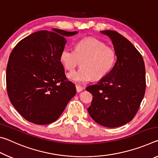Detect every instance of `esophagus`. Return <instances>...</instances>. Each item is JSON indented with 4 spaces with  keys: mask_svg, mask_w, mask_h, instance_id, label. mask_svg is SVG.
<instances>
[{
    "mask_svg": "<svg viewBox=\"0 0 158 158\" xmlns=\"http://www.w3.org/2000/svg\"><path fill=\"white\" fill-rule=\"evenodd\" d=\"M76 89L77 92H81L84 89L81 86H79V85H76Z\"/></svg>",
    "mask_w": 158,
    "mask_h": 158,
    "instance_id": "esophagus-1",
    "label": "esophagus"
}]
</instances>
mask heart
I'll use <instances>...</instances> for the list:
<instances>
[{
    "mask_svg": "<svg viewBox=\"0 0 158 158\" xmlns=\"http://www.w3.org/2000/svg\"><path fill=\"white\" fill-rule=\"evenodd\" d=\"M60 60L68 70H73L81 61V68L69 73L67 77L72 81L82 84L90 81L93 77L100 79L105 77L116 62V53L98 40L88 37L77 42L74 51L68 48L63 49Z\"/></svg>",
    "mask_w": 158,
    "mask_h": 158,
    "instance_id": "b5f03b06",
    "label": "heart"
}]
</instances>
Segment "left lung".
<instances>
[{"label":"left lung","instance_id":"8db88e82","mask_svg":"<svg viewBox=\"0 0 158 158\" xmlns=\"http://www.w3.org/2000/svg\"><path fill=\"white\" fill-rule=\"evenodd\" d=\"M100 33L111 39L117 60L105 77L85 89L93 95L88 111L98 124L117 127L132 121L139 108L146 90L145 65L140 53L121 34Z\"/></svg>","mask_w":158,"mask_h":158}]
</instances>
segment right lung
Returning a JSON list of instances; mask_svg holds the SVG:
<instances>
[{
    "instance_id": "1",
    "label": "right lung",
    "mask_w": 158,
    "mask_h": 158,
    "mask_svg": "<svg viewBox=\"0 0 158 158\" xmlns=\"http://www.w3.org/2000/svg\"><path fill=\"white\" fill-rule=\"evenodd\" d=\"M77 33L57 28L37 31L21 40L10 53L7 95L29 122L47 125L56 121L75 95L76 87L66 80L60 56L67 42L65 37Z\"/></svg>"
}]
</instances>
